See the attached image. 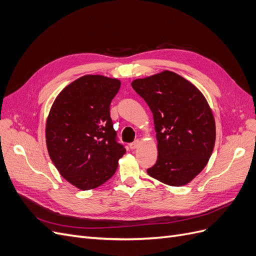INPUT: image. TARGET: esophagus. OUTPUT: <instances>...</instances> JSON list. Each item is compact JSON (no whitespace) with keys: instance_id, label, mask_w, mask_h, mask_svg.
<instances>
[{"instance_id":"34e87169","label":"esophagus","mask_w":256,"mask_h":256,"mask_svg":"<svg viewBox=\"0 0 256 256\" xmlns=\"http://www.w3.org/2000/svg\"><path fill=\"white\" fill-rule=\"evenodd\" d=\"M138 143H140V142H138V140H136V141H134L132 143H130V144H129L130 150H136V147H138Z\"/></svg>"}]
</instances>
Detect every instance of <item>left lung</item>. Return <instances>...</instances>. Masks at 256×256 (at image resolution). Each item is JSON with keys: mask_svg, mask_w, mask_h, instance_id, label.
<instances>
[{"mask_svg": "<svg viewBox=\"0 0 256 256\" xmlns=\"http://www.w3.org/2000/svg\"><path fill=\"white\" fill-rule=\"evenodd\" d=\"M131 85L152 110L157 134L158 158L147 174L174 187L188 184L207 164L216 141L214 115L205 97L168 70Z\"/></svg>", "mask_w": 256, "mask_h": 256, "instance_id": "8db88e82", "label": "left lung"}]
</instances>
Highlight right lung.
I'll use <instances>...</instances> for the list:
<instances>
[{"instance_id":"right-lung-1","label":"right lung","mask_w":256,"mask_h":256,"mask_svg":"<svg viewBox=\"0 0 256 256\" xmlns=\"http://www.w3.org/2000/svg\"><path fill=\"white\" fill-rule=\"evenodd\" d=\"M120 82L102 76H84L60 92L46 126L54 166L81 190L102 186L116 172L126 152L110 116V104Z\"/></svg>"}]
</instances>
